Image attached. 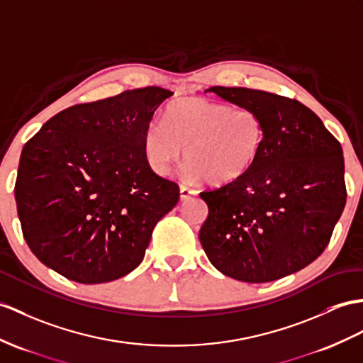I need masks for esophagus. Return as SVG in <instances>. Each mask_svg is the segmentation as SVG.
Returning <instances> with one entry per match:
<instances>
[{
  "label": "esophagus",
  "mask_w": 363,
  "mask_h": 363,
  "mask_svg": "<svg viewBox=\"0 0 363 363\" xmlns=\"http://www.w3.org/2000/svg\"><path fill=\"white\" fill-rule=\"evenodd\" d=\"M197 196V191L188 188L186 184H180V199L182 200H188L191 197H196Z\"/></svg>",
  "instance_id": "esophagus-1"
}]
</instances>
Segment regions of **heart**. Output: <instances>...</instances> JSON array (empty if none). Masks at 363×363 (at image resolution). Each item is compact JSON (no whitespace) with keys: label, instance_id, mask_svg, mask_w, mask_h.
I'll return each instance as SVG.
<instances>
[{"label":"heart","instance_id":"1","mask_svg":"<svg viewBox=\"0 0 363 363\" xmlns=\"http://www.w3.org/2000/svg\"><path fill=\"white\" fill-rule=\"evenodd\" d=\"M264 141L267 126L260 112L191 96L174 101L164 121H149L141 145L146 163L158 175L169 174L184 152L189 180L226 184L252 169Z\"/></svg>","mask_w":363,"mask_h":363}]
</instances>
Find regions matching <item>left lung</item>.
Returning <instances> with one entry per match:
<instances>
[{"mask_svg": "<svg viewBox=\"0 0 363 363\" xmlns=\"http://www.w3.org/2000/svg\"><path fill=\"white\" fill-rule=\"evenodd\" d=\"M208 92L260 112L267 141L242 179L200 192L209 209L203 250L220 272L248 284L300 271L328 246L347 203L340 143L294 99L246 87Z\"/></svg>", "mask_w": 363, "mask_h": 363, "instance_id": "left-lung-1", "label": "left lung"}]
</instances>
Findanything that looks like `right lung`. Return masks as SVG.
Instances as JSON below:
<instances>
[{"label": "right lung", "instance_id": "right-lung-1", "mask_svg": "<svg viewBox=\"0 0 363 363\" xmlns=\"http://www.w3.org/2000/svg\"><path fill=\"white\" fill-rule=\"evenodd\" d=\"M171 95L147 86L70 106L24 145L16 209L26 243L46 267L91 285L143 260L158 220L180 199L179 184L149 167L141 145Z\"/></svg>", "mask_w": 363, "mask_h": 363}]
</instances>
